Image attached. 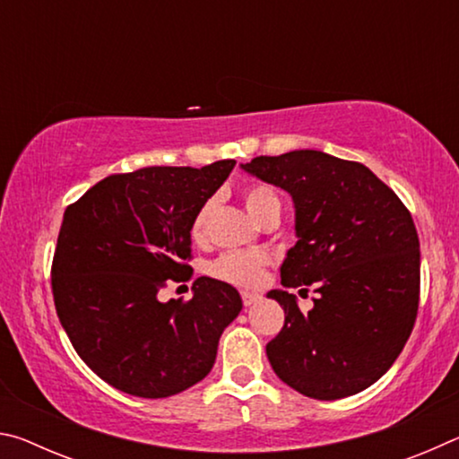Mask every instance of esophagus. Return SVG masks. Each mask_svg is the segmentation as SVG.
<instances>
[{
    "label": "esophagus",
    "instance_id": "1",
    "mask_svg": "<svg viewBox=\"0 0 459 459\" xmlns=\"http://www.w3.org/2000/svg\"><path fill=\"white\" fill-rule=\"evenodd\" d=\"M240 298H243V304L245 306H253V304H257V301L261 299V295L259 293H251V291H243V293H240Z\"/></svg>",
    "mask_w": 459,
    "mask_h": 459
}]
</instances>
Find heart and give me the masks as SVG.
Masks as SVG:
<instances>
[{
  "label": "heart",
  "instance_id": "obj_1",
  "mask_svg": "<svg viewBox=\"0 0 459 459\" xmlns=\"http://www.w3.org/2000/svg\"><path fill=\"white\" fill-rule=\"evenodd\" d=\"M245 206L251 216L261 221L271 206L279 204L277 194L265 188V186H253V188H247L245 194ZM214 208V200H206L204 204L198 208V212L194 214L192 224H190V235L194 240H204L208 232V221H211V212ZM269 263L267 253L263 251H229L221 255L211 265V273L221 279V281H227L238 287H255L257 285L263 273H265V267Z\"/></svg>",
  "mask_w": 459,
  "mask_h": 459
}]
</instances>
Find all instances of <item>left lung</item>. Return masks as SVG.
I'll return each instance as SVG.
<instances>
[{"instance_id":"left-lung-1","label":"left lung","mask_w":459,"mask_h":459,"mask_svg":"<svg viewBox=\"0 0 459 459\" xmlns=\"http://www.w3.org/2000/svg\"><path fill=\"white\" fill-rule=\"evenodd\" d=\"M240 168L291 196L298 243L287 251L281 285H314L317 293L307 314L293 293H267L285 312L267 344L271 367L312 399L364 391L393 367L413 330L421 265L413 219L359 161L295 150Z\"/></svg>"}]
</instances>
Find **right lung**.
I'll list each match as a JSON object with an SVG mask.
<instances>
[{
	"mask_svg": "<svg viewBox=\"0 0 459 459\" xmlns=\"http://www.w3.org/2000/svg\"><path fill=\"white\" fill-rule=\"evenodd\" d=\"M237 161L113 174L65 211L52 261L62 328L87 367L119 391L172 397L200 383L243 309L235 287L198 277L192 299L160 301L190 277V224Z\"/></svg>",
	"mask_w": 459,
	"mask_h": 459,
	"instance_id": "obj_1",
	"label": "right lung"
}]
</instances>
